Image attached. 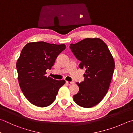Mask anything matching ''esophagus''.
Segmentation results:
<instances>
[{
  "label": "esophagus",
  "instance_id": "esophagus-1",
  "mask_svg": "<svg viewBox=\"0 0 133 133\" xmlns=\"http://www.w3.org/2000/svg\"><path fill=\"white\" fill-rule=\"evenodd\" d=\"M66 83L67 84H68V85H71V84L73 83V82H71V81H66Z\"/></svg>",
  "mask_w": 133,
  "mask_h": 133
}]
</instances>
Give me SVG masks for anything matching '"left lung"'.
Masks as SVG:
<instances>
[{
    "mask_svg": "<svg viewBox=\"0 0 133 133\" xmlns=\"http://www.w3.org/2000/svg\"><path fill=\"white\" fill-rule=\"evenodd\" d=\"M70 48L80 69L85 67L84 80L77 83L79 91L73 96L74 102L81 107L90 108L98 104L109 88L115 69V60L107 44L98 38H87Z\"/></svg>",
    "mask_w": 133,
    "mask_h": 133,
    "instance_id": "8db88e82",
    "label": "left lung"
}]
</instances>
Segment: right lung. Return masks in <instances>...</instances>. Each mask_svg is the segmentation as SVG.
<instances>
[{
    "label": "right lung",
    "instance_id": "right-lung-1",
    "mask_svg": "<svg viewBox=\"0 0 133 133\" xmlns=\"http://www.w3.org/2000/svg\"><path fill=\"white\" fill-rule=\"evenodd\" d=\"M66 47L64 44L33 42L26 44L21 50L16 63L18 80L25 97L32 104L38 107L52 104L59 88L66 83L45 75Z\"/></svg>",
    "mask_w": 133,
    "mask_h": 133
}]
</instances>
